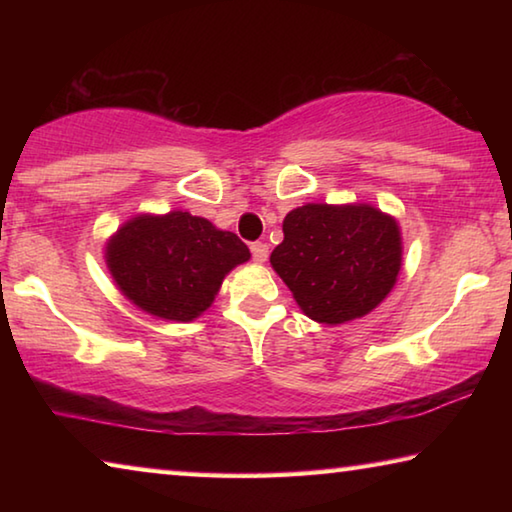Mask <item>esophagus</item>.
<instances>
[{
	"instance_id": "esophagus-1",
	"label": "esophagus",
	"mask_w": 512,
	"mask_h": 512,
	"mask_svg": "<svg viewBox=\"0 0 512 512\" xmlns=\"http://www.w3.org/2000/svg\"><path fill=\"white\" fill-rule=\"evenodd\" d=\"M250 253H253V262L255 264H264L268 259V246L262 244V241H257V244L250 246Z\"/></svg>"
}]
</instances>
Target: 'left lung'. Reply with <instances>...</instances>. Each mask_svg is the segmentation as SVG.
<instances>
[{
    "mask_svg": "<svg viewBox=\"0 0 512 512\" xmlns=\"http://www.w3.org/2000/svg\"><path fill=\"white\" fill-rule=\"evenodd\" d=\"M282 232L271 266L316 323L366 316L395 287L400 225L377 207L307 203L284 216Z\"/></svg>",
    "mask_w": 512,
    "mask_h": 512,
    "instance_id": "1",
    "label": "left lung"
}]
</instances>
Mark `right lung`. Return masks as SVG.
<instances>
[{
  "label": "right lung",
  "instance_id": "add662e5",
  "mask_svg": "<svg viewBox=\"0 0 512 512\" xmlns=\"http://www.w3.org/2000/svg\"><path fill=\"white\" fill-rule=\"evenodd\" d=\"M250 259L235 232L189 212L137 214L108 239L119 291L151 316L189 323L212 305L223 277Z\"/></svg>",
  "mask_w": 512,
  "mask_h": 512
}]
</instances>
